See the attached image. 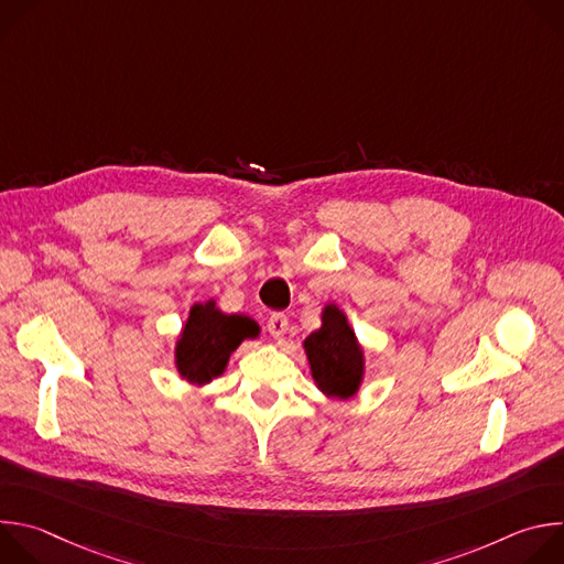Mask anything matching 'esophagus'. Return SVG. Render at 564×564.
Wrapping results in <instances>:
<instances>
[{
    "label": "esophagus",
    "instance_id": "esophagus-1",
    "mask_svg": "<svg viewBox=\"0 0 564 564\" xmlns=\"http://www.w3.org/2000/svg\"><path fill=\"white\" fill-rule=\"evenodd\" d=\"M288 326H290V321H288V314H283V312H274V314L268 318V333H270L274 339H281V337L285 335Z\"/></svg>",
    "mask_w": 564,
    "mask_h": 564
}]
</instances>
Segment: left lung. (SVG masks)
Returning <instances> with one entry per match:
<instances>
[{"mask_svg":"<svg viewBox=\"0 0 564 564\" xmlns=\"http://www.w3.org/2000/svg\"><path fill=\"white\" fill-rule=\"evenodd\" d=\"M303 346L321 390L341 399L357 392L364 375V355L339 307H326L324 326L314 330Z\"/></svg>","mask_w":564,"mask_h":564,"instance_id":"obj_1","label":"left lung"}]
</instances>
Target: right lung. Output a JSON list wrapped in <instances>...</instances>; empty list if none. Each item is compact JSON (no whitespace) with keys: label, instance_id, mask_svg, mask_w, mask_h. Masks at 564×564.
Masks as SVG:
<instances>
[{"label":"right lung","instance_id":"1","mask_svg":"<svg viewBox=\"0 0 564 564\" xmlns=\"http://www.w3.org/2000/svg\"><path fill=\"white\" fill-rule=\"evenodd\" d=\"M259 328L252 318L240 314H223L214 303L192 307L185 330L176 346V366L181 375L194 383H205L225 370L229 352L236 346L257 337Z\"/></svg>","mask_w":564,"mask_h":564}]
</instances>
